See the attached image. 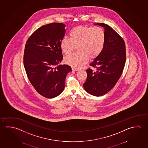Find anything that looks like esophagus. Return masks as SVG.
<instances>
[{"instance_id": "1", "label": "esophagus", "mask_w": 148, "mask_h": 148, "mask_svg": "<svg viewBox=\"0 0 148 148\" xmlns=\"http://www.w3.org/2000/svg\"><path fill=\"white\" fill-rule=\"evenodd\" d=\"M72 70L75 71H79V69H76V68H72Z\"/></svg>"}]
</instances>
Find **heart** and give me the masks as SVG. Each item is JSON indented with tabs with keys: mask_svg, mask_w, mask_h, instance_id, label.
<instances>
[{
	"mask_svg": "<svg viewBox=\"0 0 148 148\" xmlns=\"http://www.w3.org/2000/svg\"><path fill=\"white\" fill-rule=\"evenodd\" d=\"M70 38H64L60 42V49L66 55L70 53L77 47V53L66 57L64 61L73 68H79L87 62L99 56L104 47L106 34L100 27L78 26L69 32Z\"/></svg>",
	"mask_w": 148,
	"mask_h": 148,
	"instance_id": "obj_1",
	"label": "heart"
}]
</instances>
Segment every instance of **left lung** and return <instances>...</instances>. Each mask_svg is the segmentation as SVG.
Listing matches in <instances>:
<instances>
[{
	"label": "left lung",
	"instance_id": "1",
	"mask_svg": "<svg viewBox=\"0 0 148 148\" xmlns=\"http://www.w3.org/2000/svg\"><path fill=\"white\" fill-rule=\"evenodd\" d=\"M104 28L106 41L99 56L86 70L87 77L83 86L90 95L99 97L114 87L121 77L126 61L125 44L123 38L112 27L104 23H97Z\"/></svg>",
	"mask_w": 148,
	"mask_h": 148
}]
</instances>
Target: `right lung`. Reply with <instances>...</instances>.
<instances>
[{
  "label": "right lung",
  "instance_id": "1",
  "mask_svg": "<svg viewBox=\"0 0 148 148\" xmlns=\"http://www.w3.org/2000/svg\"><path fill=\"white\" fill-rule=\"evenodd\" d=\"M66 25L52 23L42 26L29 36L25 46L24 66L27 77L40 95L51 99L63 91L66 76L72 71L63 59L60 49Z\"/></svg>",
  "mask_w": 148,
  "mask_h": 148
}]
</instances>
